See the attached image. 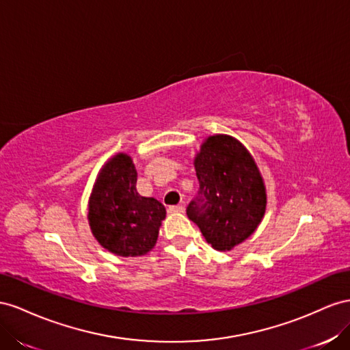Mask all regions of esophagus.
<instances>
[{"label":"esophagus","instance_id":"esophagus-1","mask_svg":"<svg viewBox=\"0 0 350 350\" xmlns=\"http://www.w3.org/2000/svg\"><path fill=\"white\" fill-rule=\"evenodd\" d=\"M168 213H172V214H182V213H185V206H182V205L168 206Z\"/></svg>","mask_w":350,"mask_h":350}]
</instances>
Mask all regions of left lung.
<instances>
[{"label": "left lung", "mask_w": 350, "mask_h": 350, "mask_svg": "<svg viewBox=\"0 0 350 350\" xmlns=\"http://www.w3.org/2000/svg\"><path fill=\"white\" fill-rule=\"evenodd\" d=\"M199 192L187 217L217 251H232L251 236L265 214L262 176L247 149L228 135L206 137L195 157Z\"/></svg>", "instance_id": "8db88e82"}]
</instances>
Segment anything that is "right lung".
Returning <instances> with one entry per match:
<instances>
[{"instance_id": "obj_1", "label": "right lung", "mask_w": 350, "mask_h": 350, "mask_svg": "<svg viewBox=\"0 0 350 350\" xmlns=\"http://www.w3.org/2000/svg\"><path fill=\"white\" fill-rule=\"evenodd\" d=\"M132 158L118 152L101 168L89 198L88 219L94 237L118 256H142L155 246L165 218L164 205L136 191Z\"/></svg>"}]
</instances>
